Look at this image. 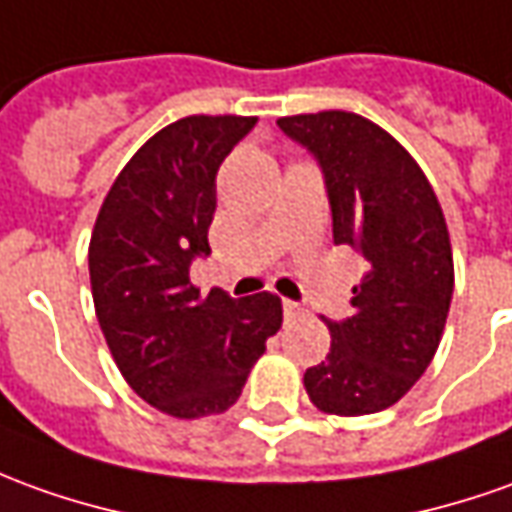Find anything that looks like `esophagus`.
I'll use <instances>...</instances> for the list:
<instances>
[{
    "label": "esophagus",
    "instance_id": "obj_1",
    "mask_svg": "<svg viewBox=\"0 0 512 512\" xmlns=\"http://www.w3.org/2000/svg\"><path fill=\"white\" fill-rule=\"evenodd\" d=\"M306 309H303L301 303L295 301H284V315H287V320H295V317H301Z\"/></svg>",
    "mask_w": 512,
    "mask_h": 512
}]
</instances>
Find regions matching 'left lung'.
Wrapping results in <instances>:
<instances>
[{"mask_svg": "<svg viewBox=\"0 0 512 512\" xmlns=\"http://www.w3.org/2000/svg\"><path fill=\"white\" fill-rule=\"evenodd\" d=\"M278 128L323 167L334 242L368 262L354 315L326 320L329 354L303 373V387L329 415L387 410L424 376L449 317L454 259L438 195L418 161L365 116L295 114Z\"/></svg>", "mask_w": 512, "mask_h": 512, "instance_id": "8db88e82", "label": "left lung"}]
</instances>
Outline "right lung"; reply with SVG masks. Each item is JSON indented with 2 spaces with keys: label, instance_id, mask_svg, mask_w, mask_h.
<instances>
[{
  "label": "right lung",
  "instance_id": "right-lung-1",
  "mask_svg": "<svg viewBox=\"0 0 512 512\" xmlns=\"http://www.w3.org/2000/svg\"><path fill=\"white\" fill-rule=\"evenodd\" d=\"M256 116H183L133 153L88 242L94 312L116 368L155 410L195 421L234 407L281 298L200 295L189 264L209 253L217 169Z\"/></svg>",
  "mask_w": 512,
  "mask_h": 512
}]
</instances>
